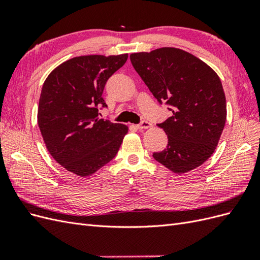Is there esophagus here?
<instances>
[{
	"mask_svg": "<svg viewBox=\"0 0 260 260\" xmlns=\"http://www.w3.org/2000/svg\"><path fill=\"white\" fill-rule=\"evenodd\" d=\"M151 127H152V123L149 122V121H147V120H143V121H141V123H139V124L137 125V128H138L139 130L148 129V128H151Z\"/></svg>",
	"mask_w": 260,
	"mask_h": 260,
	"instance_id": "obj_1",
	"label": "esophagus"
}]
</instances>
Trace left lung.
<instances>
[{
  "mask_svg": "<svg viewBox=\"0 0 260 260\" xmlns=\"http://www.w3.org/2000/svg\"><path fill=\"white\" fill-rule=\"evenodd\" d=\"M133 68L155 99L172 116L157 123L168 137L155 160L176 174L205 162L215 152L226 118L225 95L218 75L194 55L175 48L130 55Z\"/></svg>",
  "mask_w": 260,
  "mask_h": 260,
  "instance_id": "8db88e82",
  "label": "left lung"
}]
</instances>
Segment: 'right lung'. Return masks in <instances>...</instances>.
Here are the masks:
<instances>
[{
  "label": "right lung",
  "instance_id": "right-lung-1",
  "mask_svg": "<svg viewBox=\"0 0 260 260\" xmlns=\"http://www.w3.org/2000/svg\"><path fill=\"white\" fill-rule=\"evenodd\" d=\"M117 56L89 55L62 62L43 83L38 124L50 154L62 167L88 177L114 159L128 128L100 118L107 107L105 84L127 61Z\"/></svg>",
  "mask_w": 260,
  "mask_h": 260
}]
</instances>
